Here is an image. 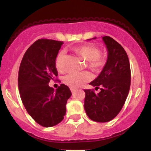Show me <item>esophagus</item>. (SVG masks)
<instances>
[{"instance_id":"1","label":"esophagus","mask_w":151,"mask_h":151,"mask_svg":"<svg viewBox=\"0 0 151 151\" xmlns=\"http://www.w3.org/2000/svg\"><path fill=\"white\" fill-rule=\"evenodd\" d=\"M71 91H72V93H74L75 91H76V89H73V88H71Z\"/></svg>"}]
</instances>
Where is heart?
Returning <instances> with one entry per match:
<instances>
[{
  "mask_svg": "<svg viewBox=\"0 0 151 151\" xmlns=\"http://www.w3.org/2000/svg\"><path fill=\"white\" fill-rule=\"evenodd\" d=\"M73 51L82 59L87 61V66L90 70L95 73H99L102 71L106 66L107 60L104 55L100 54L101 50L99 47L94 44H85L79 45L73 48ZM66 56L63 52H60L57 54L55 60V66L60 73H66L65 67ZM91 79V76L88 72L72 74L66 76L63 79L65 85L70 88L76 89L81 87L84 84L89 82Z\"/></svg>",
  "mask_w": 151,
  "mask_h": 151,
  "instance_id": "1",
  "label": "heart"
}]
</instances>
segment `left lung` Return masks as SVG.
<instances>
[{"label": "left lung", "mask_w": 151, "mask_h": 151, "mask_svg": "<svg viewBox=\"0 0 151 151\" xmlns=\"http://www.w3.org/2000/svg\"><path fill=\"white\" fill-rule=\"evenodd\" d=\"M108 50L107 62L100 75L90 85L95 89H85V107L93 121L106 122L115 118L122 110L129 94L131 69L129 57L122 45L110 36L102 38Z\"/></svg>", "instance_id": "8db88e82"}]
</instances>
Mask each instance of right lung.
<instances>
[{
    "label": "right lung",
    "instance_id": "right-lung-1",
    "mask_svg": "<svg viewBox=\"0 0 151 151\" xmlns=\"http://www.w3.org/2000/svg\"><path fill=\"white\" fill-rule=\"evenodd\" d=\"M63 44L38 39L26 51L19 69L18 87L22 104L32 118L44 127L54 126L63 119L67 100L72 95L64 84L56 91L48 85L58 75L55 60Z\"/></svg>",
    "mask_w": 151,
    "mask_h": 151
}]
</instances>
